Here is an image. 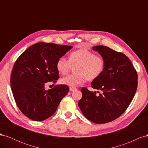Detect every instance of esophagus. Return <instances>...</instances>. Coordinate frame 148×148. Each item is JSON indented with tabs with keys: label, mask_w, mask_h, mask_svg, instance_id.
Returning <instances> with one entry per match:
<instances>
[{
	"label": "esophagus",
	"mask_w": 148,
	"mask_h": 148,
	"mask_svg": "<svg viewBox=\"0 0 148 148\" xmlns=\"http://www.w3.org/2000/svg\"><path fill=\"white\" fill-rule=\"evenodd\" d=\"M69 89H70V91H75V90H77V88H75V87H70Z\"/></svg>",
	"instance_id": "obj_1"
}]
</instances>
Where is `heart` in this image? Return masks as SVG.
<instances>
[{
	"instance_id": "heart-1",
	"label": "heart",
	"mask_w": 148,
	"mask_h": 148,
	"mask_svg": "<svg viewBox=\"0 0 148 148\" xmlns=\"http://www.w3.org/2000/svg\"><path fill=\"white\" fill-rule=\"evenodd\" d=\"M76 73L66 75L60 80L61 84L75 87L82 84L86 79L92 81L103 73L105 69V60L103 57L86 50L79 49L71 52L69 60L62 56L56 62V69L60 74L65 75L75 66Z\"/></svg>"
}]
</instances>
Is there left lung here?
Wrapping results in <instances>:
<instances>
[{"label":"left lung","mask_w":148,"mask_h":148,"mask_svg":"<svg viewBox=\"0 0 148 148\" xmlns=\"http://www.w3.org/2000/svg\"><path fill=\"white\" fill-rule=\"evenodd\" d=\"M92 50L105 60L103 73L91 83L92 88L101 93L96 95V92L82 88L78 106L87 119L102 124L117 119L127 109L135 95L138 75L130 60L123 53L104 46H94Z\"/></svg>","instance_id":"obj_1"}]
</instances>
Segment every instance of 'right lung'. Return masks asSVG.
I'll return each mask as SVG.
<instances>
[{"instance_id":"right-lung-1","label":"right lung","mask_w":148,"mask_h":148,"mask_svg":"<svg viewBox=\"0 0 148 148\" xmlns=\"http://www.w3.org/2000/svg\"><path fill=\"white\" fill-rule=\"evenodd\" d=\"M73 47L38 42L21 54L13 67L10 85L19 109L34 121L46 120L55 113L69 86L59 84L46 91V83L59 78L56 62Z\"/></svg>"}]
</instances>
